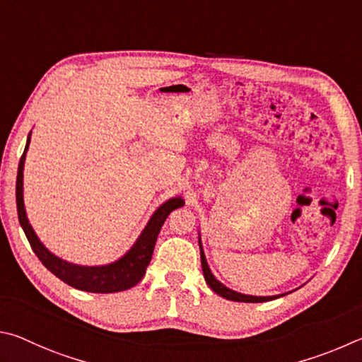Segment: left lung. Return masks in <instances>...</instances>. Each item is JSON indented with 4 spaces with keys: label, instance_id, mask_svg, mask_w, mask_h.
<instances>
[{
    "label": "left lung",
    "instance_id": "1",
    "mask_svg": "<svg viewBox=\"0 0 362 362\" xmlns=\"http://www.w3.org/2000/svg\"><path fill=\"white\" fill-rule=\"evenodd\" d=\"M199 245H200V259H202V270H204V276L208 286H210L214 293L219 294L221 297H224L227 300H235V302H250V303H257V302H267V300H274L278 299V297L286 296V294H280V296H267V297H257V296H246V294H240L237 291H232L227 286H224L223 283L218 281L214 275L211 274L210 267H208L206 259H205V252L204 248H202L200 238H199Z\"/></svg>",
    "mask_w": 362,
    "mask_h": 362
}]
</instances>
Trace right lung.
Here are the masks:
<instances>
[{
    "mask_svg": "<svg viewBox=\"0 0 362 362\" xmlns=\"http://www.w3.org/2000/svg\"><path fill=\"white\" fill-rule=\"evenodd\" d=\"M31 135V133H30ZM30 135L27 139V146L18 162V171H17V185H16V200H17V214L18 223H21L22 229L27 235L28 242L31 245V250L35 251L37 259L42 262L44 267L49 272L65 281L69 286L76 289L87 291V293H119V291L130 289L141 281V278L146 274V267H148L154 252V246L157 242V235L160 232L162 226L167 219L168 214L185 205V200L181 197H175L165 202L152 214L149 223L138 237L135 245L125 252V255L117 259L116 262L107 265H98V267H86V265H76L69 264L63 259L52 255L46 246H44L40 238L33 230V227L28 223L27 213H25L23 205V165H25V156H27L28 146H30Z\"/></svg>",
    "mask_w": 362,
    "mask_h": 362,
    "instance_id": "1",
    "label": "right lung"
}]
</instances>
